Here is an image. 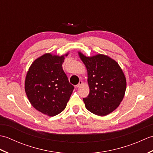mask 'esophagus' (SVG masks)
Wrapping results in <instances>:
<instances>
[{
	"label": "esophagus",
	"mask_w": 153,
	"mask_h": 153,
	"mask_svg": "<svg viewBox=\"0 0 153 153\" xmlns=\"http://www.w3.org/2000/svg\"><path fill=\"white\" fill-rule=\"evenodd\" d=\"M82 85H83V82H82V81H79V83L77 84V85H76V87H79L82 86Z\"/></svg>",
	"instance_id": "1"
}]
</instances>
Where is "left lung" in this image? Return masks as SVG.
Segmentation results:
<instances>
[{
    "label": "left lung",
    "mask_w": 153,
    "mask_h": 153,
    "mask_svg": "<svg viewBox=\"0 0 153 153\" xmlns=\"http://www.w3.org/2000/svg\"><path fill=\"white\" fill-rule=\"evenodd\" d=\"M87 71L89 94L83 99L86 108L105 116L119 106L126 89V79L118 63L107 55L86 56L78 52Z\"/></svg>",
    "instance_id": "left-lung-1"
}]
</instances>
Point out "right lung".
I'll return each mask as SVG.
<instances>
[{
    "instance_id": "add662e5",
    "label": "right lung",
    "mask_w": 153,
    "mask_h": 153,
    "mask_svg": "<svg viewBox=\"0 0 153 153\" xmlns=\"http://www.w3.org/2000/svg\"><path fill=\"white\" fill-rule=\"evenodd\" d=\"M66 54L58 56L46 53L31 64L25 79V91L31 105L48 116L65 109L73 92L62 67Z\"/></svg>"
}]
</instances>
